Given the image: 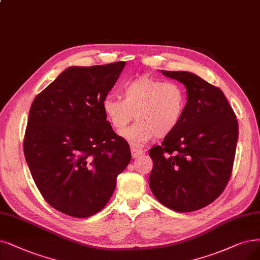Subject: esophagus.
Wrapping results in <instances>:
<instances>
[{"label": "esophagus", "mask_w": 260, "mask_h": 260, "mask_svg": "<svg viewBox=\"0 0 260 260\" xmlns=\"http://www.w3.org/2000/svg\"><path fill=\"white\" fill-rule=\"evenodd\" d=\"M143 153V151L142 150H140V149H137V148H131V154H132V158H139L140 155Z\"/></svg>", "instance_id": "34e87169"}]
</instances>
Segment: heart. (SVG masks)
I'll list each match as a JSON object with an SVG mask.
<instances>
[{
    "mask_svg": "<svg viewBox=\"0 0 260 260\" xmlns=\"http://www.w3.org/2000/svg\"><path fill=\"white\" fill-rule=\"evenodd\" d=\"M123 99L108 95L101 108L111 126L118 133L136 115L137 122L121 133L133 147L165 138L177 128L184 112L185 92L176 82H163L150 77H139L122 85Z\"/></svg>",
    "mask_w": 260,
    "mask_h": 260,
    "instance_id": "1",
    "label": "heart"
}]
</instances>
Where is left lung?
I'll use <instances>...</instances> for the list:
<instances>
[{
  "mask_svg": "<svg viewBox=\"0 0 260 260\" xmlns=\"http://www.w3.org/2000/svg\"><path fill=\"white\" fill-rule=\"evenodd\" d=\"M186 88L181 120L161 146L149 150L152 194L178 212L217 199L230 180L238 142V121L223 91L188 71L161 70Z\"/></svg>",
  "mask_w": 260,
  "mask_h": 260,
  "instance_id": "8db88e82",
  "label": "left lung"
}]
</instances>
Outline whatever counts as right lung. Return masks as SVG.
Wrapping results in <instances>:
<instances>
[{"label": "right lung", "instance_id": "obj_1", "mask_svg": "<svg viewBox=\"0 0 260 260\" xmlns=\"http://www.w3.org/2000/svg\"><path fill=\"white\" fill-rule=\"evenodd\" d=\"M124 61L72 66L36 96L23 149L32 177L56 210L87 217L105 207L131 160L101 108Z\"/></svg>", "mask_w": 260, "mask_h": 260}]
</instances>
